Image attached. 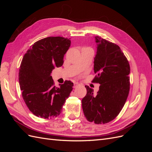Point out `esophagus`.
<instances>
[{
    "mask_svg": "<svg viewBox=\"0 0 152 152\" xmlns=\"http://www.w3.org/2000/svg\"><path fill=\"white\" fill-rule=\"evenodd\" d=\"M73 84H74V87H77L78 86H79V84L77 82H73Z\"/></svg>",
    "mask_w": 152,
    "mask_h": 152,
    "instance_id": "esophagus-1",
    "label": "esophagus"
}]
</instances>
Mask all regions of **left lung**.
<instances>
[{"instance_id": "obj_1", "label": "left lung", "mask_w": 152, "mask_h": 152, "mask_svg": "<svg viewBox=\"0 0 152 152\" xmlns=\"http://www.w3.org/2000/svg\"><path fill=\"white\" fill-rule=\"evenodd\" d=\"M97 51L94 61L96 74L93 82L100 84L97 94L86 86L87 94L82 99L86 119L97 124L108 123L121 112L129 93L130 66L120 47L95 37Z\"/></svg>"}]
</instances>
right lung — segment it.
I'll list each match as a JSON object with an SVG mask.
<instances>
[{"instance_id":"right-lung-1","label":"right lung","mask_w":152,"mask_h":152,"mask_svg":"<svg viewBox=\"0 0 152 152\" xmlns=\"http://www.w3.org/2000/svg\"><path fill=\"white\" fill-rule=\"evenodd\" d=\"M70 44L67 38L49 37L37 41L23 58L19 70L20 89L27 107L37 117L58 116L73 89L70 80L55 87L50 76L55 67L63 65Z\"/></svg>"}]
</instances>
